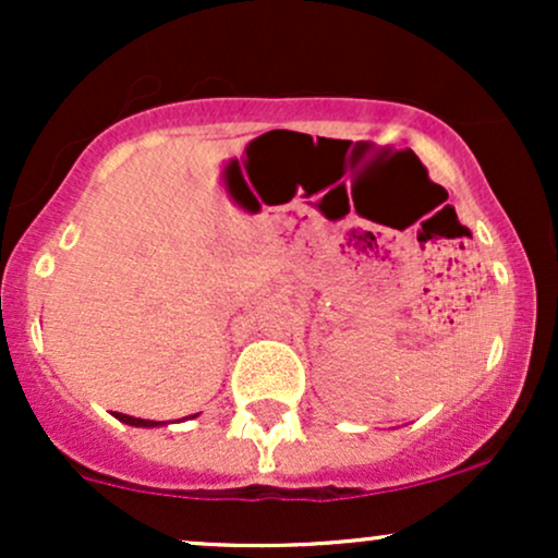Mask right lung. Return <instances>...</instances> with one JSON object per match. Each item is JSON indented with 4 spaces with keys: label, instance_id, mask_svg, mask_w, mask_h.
Instances as JSON below:
<instances>
[{
    "label": "right lung",
    "instance_id": "right-lung-1",
    "mask_svg": "<svg viewBox=\"0 0 558 558\" xmlns=\"http://www.w3.org/2000/svg\"><path fill=\"white\" fill-rule=\"evenodd\" d=\"M114 417H118L120 422H125V425H133V427H157L162 425V422H155V420H138V417H131V414H120V412H112ZM196 417V414H194Z\"/></svg>",
    "mask_w": 558,
    "mask_h": 558
}]
</instances>
